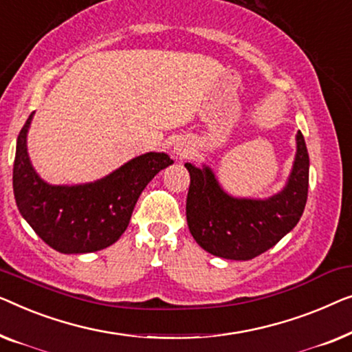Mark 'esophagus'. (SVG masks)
<instances>
[{
	"label": "esophagus",
	"instance_id": "obj_1",
	"mask_svg": "<svg viewBox=\"0 0 352 352\" xmlns=\"http://www.w3.org/2000/svg\"><path fill=\"white\" fill-rule=\"evenodd\" d=\"M174 155L177 157H180V160H183V157H188L191 155V148L190 145H186V143L178 142L177 145H174Z\"/></svg>",
	"mask_w": 352,
	"mask_h": 352
}]
</instances>
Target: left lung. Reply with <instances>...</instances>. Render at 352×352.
Returning <instances> with one entry per match:
<instances>
[{
	"mask_svg": "<svg viewBox=\"0 0 352 352\" xmlns=\"http://www.w3.org/2000/svg\"><path fill=\"white\" fill-rule=\"evenodd\" d=\"M190 190L186 221L202 249L228 260H252L274 247L303 215L308 199L309 155L303 133H296V155L284 190L268 199L232 197L210 167L186 162Z\"/></svg>",
	"mask_w": 352,
	"mask_h": 352,
	"instance_id": "obj_1",
	"label": "left lung"
}]
</instances>
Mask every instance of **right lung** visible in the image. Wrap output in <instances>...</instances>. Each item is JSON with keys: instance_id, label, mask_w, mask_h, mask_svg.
<instances>
[{"instance_id": "obj_1", "label": "right lung", "mask_w": 352, "mask_h": 352, "mask_svg": "<svg viewBox=\"0 0 352 352\" xmlns=\"http://www.w3.org/2000/svg\"><path fill=\"white\" fill-rule=\"evenodd\" d=\"M33 113L17 137L12 186L19 212L34 232L60 254H89L115 244L133 207L157 172L174 164L166 153H145L84 185H49L34 172L27 151Z\"/></svg>"}]
</instances>
